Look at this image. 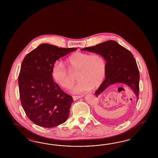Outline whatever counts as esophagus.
Segmentation results:
<instances>
[{"mask_svg": "<svg viewBox=\"0 0 158 158\" xmlns=\"http://www.w3.org/2000/svg\"><path fill=\"white\" fill-rule=\"evenodd\" d=\"M83 96H73V99L74 100H77V99H79V98H81V97H83Z\"/></svg>", "mask_w": 158, "mask_h": 158, "instance_id": "34e87169", "label": "esophagus"}]
</instances>
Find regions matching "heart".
Instances as JSON below:
<instances>
[{
	"instance_id": "heart-1",
	"label": "heart",
	"mask_w": 158,
	"mask_h": 158,
	"mask_svg": "<svg viewBox=\"0 0 158 158\" xmlns=\"http://www.w3.org/2000/svg\"><path fill=\"white\" fill-rule=\"evenodd\" d=\"M67 62L72 73H78L79 82L72 89L75 93H86L93 87H98L105 78L106 64L99 54L75 53L67 59ZM52 77L59 86L64 89H69L75 82L71 73L62 62L58 61L53 64Z\"/></svg>"
}]
</instances>
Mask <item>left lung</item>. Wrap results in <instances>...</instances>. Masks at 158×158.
<instances>
[{"label":"left lung","instance_id":"1","mask_svg":"<svg viewBox=\"0 0 158 158\" xmlns=\"http://www.w3.org/2000/svg\"><path fill=\"white\" fill-rule=\"evenodd\" d=\"M81 50L98 54L106 61L105 80L95 92L97 97L109 86L122 83L133 91L137 102L139 73L136 61L129 50L114 40H108Z\"/></svg>","mask_w":158,"mask_h":158}]
</instances>
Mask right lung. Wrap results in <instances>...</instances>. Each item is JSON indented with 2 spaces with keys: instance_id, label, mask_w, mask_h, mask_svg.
<instances>
[{
  "instance_id": "add662e5",
  "label": "right lung",
  "mask_w": 158,
  "mask_h": 158,
  "mask_svg": "<svg viewBox=\"0 0 158 158\" xmlns=\"http://www.w3.org/2000/svg\"><path fill=\"white\" fill-rule=\"evenodd\" d=\"M77 49L43 43L24 57L19 77L20 100L28 118L39 126L54 127L68 118L73 98L54 81L52 70L59 58Z\"/></svg>"
}]
</instances>
